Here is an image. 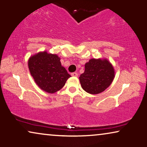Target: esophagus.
<instances>
[{
  "label": "esophagus",
  "instance_id": "34e87169",
  "mask_svg": "<svg viewBox=\"0 0 147 147\" xmlns=\"http://www.w3.org/2000/svg\"><path fill=\"white\" fill-rule=\"evenodd\" d=\"M78 75V74L77 73H71V76H76V77H77Z\"/></svg>",
  "mask_w": 147,
  "mask_h": 147
}]
</instances>
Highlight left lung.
Instances as JSON below:
<instances>
[{
    "instance_id": "obj_1",
    "label": "left lung",
    "mask_w": 147,
    "mask_h": 147,
    "mask_svg": "<svg viewBox=\"0 0 147 147\" xmlns=\"http://www.w3.org/2000/svg\"><path fill=\"white\" fill-rule=\"evenodd\" d=\"M84 67V73L79 77L80 82L83 90L91 94L104 92L115 77L114 69L107 59H92Z\"/></svg>"
}]
</instances>
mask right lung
<instances>
[{"mask_svg": "<svg viewBox=\"0 0 147 147\" xmlns=\"http://www.w3.org/2000/svg\"><path fill=\"white\" fill-rule=\"evenodd\" d=\"M28 68L38 86L48 93H55L65 86L71 75L61 65L57 55L39 52L30 57Z\"/></svg>", "mask_w": 147, "mask_h": 147, "instance_id": "right-lung-1", "label": "right lung"}]
</instances>
